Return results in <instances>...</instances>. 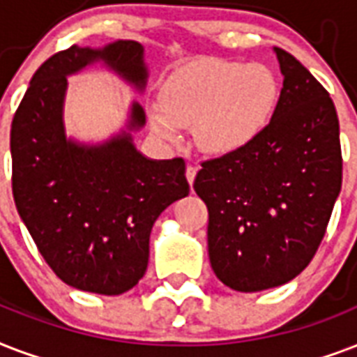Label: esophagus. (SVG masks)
Listing matches in <instances>:
<instances>
[{"label": "esophagus", "instance_id": "esophagus-1", "mask_svg": "<svg viewBox=\"0 0 357 357\" xmlns=\"http://www.w3.org/2000/svg\"><path fill=\"white\" fill-rule=\"evenodd\" d=\"M195 175H197V165L188 164L186 165V178H188V182H190V186H192L193 181H195Z\"/></svg>", "mask_w": 357, "mask_h": 357}]
</instances>
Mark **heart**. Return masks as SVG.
I'll return each mask as SVG.
<instances>
[{
	"instance_id": "obj_1",
	"label": "heart",
	"mask_w": 357,
	"mask_h": 357,
	"mask_svg": "<svg viewBox=\"0 0 357 357\" xmlns=\"http://www.w3.org/2000/svg\"><path fill=\"white\" fill-rule=\"evenodd\" d=\"M279 82L259 63L203 61L182 66L165 79L160 106L149 123L160 139L181 141V126L206 154L225 156L251 145L266 130L278 107Z\"/></svg>"
}]
</instances>
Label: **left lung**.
I'll return each instance as SVG.
<instances>
[{
    "label": "left lung",
    "instance_id": "obj_1",
    "mask_svg": "<svg viewBox=\"0 0 357 357\" xmlns=\"http://www.w3.org/2000/svg\"><path fill=\"white\" fill-rule=\"evenodd\" d=\"M273 52L283 89L270 124L238 153L203 162L193 182L208 208L212 270L238 292L296 278L319 250L341 192L333 100L296 57Z\"/></svg>",
    "mask_w": 357,
    "mask_h": 357
}]
</instances>
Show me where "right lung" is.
I'll use <instances>...</instances> for the list:
<instances>
[{
  "label": "right lung",
  "instance_id": "1",
  "mask_svg": "<svg viewBox=\"0 0 357 357\" xmlns=\"http://www.w3.org/2000/svg\"><path fill=\"white\" fill-rule=\"evenodd\" d=\"M102 61L137 91L145 89L143 46L117 40L100 50L70 46L33 74L10 124L16 210L55 275L74 289L117 296L149 264L154 222L186 197L182 158L149 160L130 130L145 124L134 102L128 132L100 145L68 139L63 124L66 76Z\"/></svg>",
  "mask_w": 357,
  "mask_h": 357
}]
</instances>
